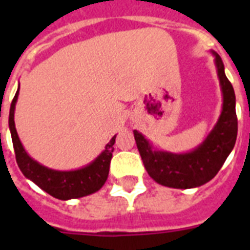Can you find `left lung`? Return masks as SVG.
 Here are the masks:
<instances>
[{"mask_svg":"<svg viewBox=\"0 0 250 250\" xmlns=\"http://www.w3.org/2000/svg\"><path fill=\"white\" fill-rule=\"evenodd\" d=\"M222 90V111L217 123L201 144L189 152L172 153L158 150L137 129L133 131L137 149L149 176L161 186L189 189L204 186L221 170L232 152L237 136L236 97L232 84L225 72V64L211 50Z\"/></svg>","mask_w":250,"mask_h":250,"instance_id":"8db88e82","label":"left lung"}]
</instances>
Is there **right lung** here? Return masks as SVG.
Wrapping results in <instances>:
<instances>
[{
  "mask_svg": "<svg viewBox=\"0 0 250 250\" xmlns=\"http://www.w3.org/2000/svg\"><path fill=\"white\" fill-rule=\"evenodd\" d=\"M18 96H19V86L10 106L9 128L14 150H15L17 164L25 178L29 179L31 182L35 183L37 187H40L41 189L45 190L50 196L58 200H63V201L89 196L101 189L109 176L110 161L114 152L113 145L115 143L117 135H114L111 140L105 145V149L90 164L85 166L76 168V170L67 171L54 170V168L46 167L29 156L18 136L15 122H14Z\"/></svg>",
  "mask_w": 250,
  "mask_h": 250,
  "instance_id": "1",
  "label": "right lung"
}]
</instances>
